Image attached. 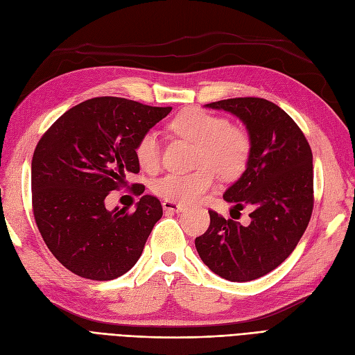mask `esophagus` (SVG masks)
I'll list each match as a JSON object with an SVG mask.
<instances>
[{
  "mask_svg": "<svg viewBox=\"0 0 355 355\" xmlns=\"http://www.w3.org/2000/svg\"><path fill=\"white\" fill-rule=\"evenodd\" d=\"M163 209L166 211H170V213H179V211H184L185 210V207L180 206V204L173 202V201H167V200L163 201Z\"/></svg>",
  "mask_w": 355,
  "mask_h": 355,
  "instance_id": "34e87169",
  "label": "esophagus"
}]
</instances>
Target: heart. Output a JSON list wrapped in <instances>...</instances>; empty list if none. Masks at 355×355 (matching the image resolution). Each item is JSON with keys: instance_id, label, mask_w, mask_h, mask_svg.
<instances>
[{"instance_id": "b5f03b06", "label": "heart", "mask_w": 355, "mask_h": 355, "mask_svg": "<svg viewBox=\"0 0 355 355\" xmlns=\"http://www.w3.org/2000/svg\"><path fill=\"white\" fill-rule=\"evenodd\" d=\"M170 127L197 145L196 166L209 168L189 175L161 176L153 184V191L158 197L173 202L197 201L214 187V175L210 168L227 179L239 176L245 170L252 153V141L245 128L230 124L225 116L201 108L184 110L171 120ZM135 155L144 170L158 168L161 146L154 130H146L137 139Z\"/></svg>"}]
</instances>
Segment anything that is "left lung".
<instances>
[{
  "label": "left lung",
  "instance_id": "obj_1",
  "mask_svg": "<svg viewBox=\"0 0 355 355\" xmlns=\"http://www.w3.org/2000/svg\"><path fill=\"white\" fill-rule=\"evenodd\" d=\"M239 116L252 141L241 178L225 191L232 210L252 209L241 225L209 210L210 227L196 239L201 261L230 282L256 280L283 263L302 237L314 207L313 153L280 106L261 98L206 105Z\"/></svg>",
  "mask_w": 355,
  "mask_h": 355
}]
</instances>
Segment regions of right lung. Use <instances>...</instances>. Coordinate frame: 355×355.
Masks as SVG:
<instances>
[{
  "label": "right lung",
  "mask_w": 355,
  "mask_h": 355,
  "mask_svg": "<svg viewBox=\"0 0 355 355\" xmlns=\"http://www.w3.org/2000/svg\"><path fill=\"white\" fill-rule=\"evenodd\" d=\"M171 111L124 98L78 103L42 135L32 157V210L42 240L56 259L87 280L108 282L132 270L157 220L154 196L135 211L108 210L105 198L139 173L137 139ZM141 196L144 185L135 184Z\"/></svg>",
  "instance_id": "right-lung-1"
}]
</instances>
